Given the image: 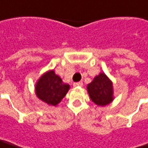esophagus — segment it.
Here are the masks:
<instances>
[{
  "instance_id": "obj_1",
  "label": "esophagus",
  "mask_w": 148,
  "mask_h": 148,
  "mask_svg": "<svg viewBox=\"0 0 148 148\" xmlns=\"http://www.w3.org/2000/svg\"><path fill=\"white\" fill-rule=\"evenodd\" d=\"M83 86V82L82 81H79V82H75L74 83V87H81Z\"/></svg>"
}]
</instances>
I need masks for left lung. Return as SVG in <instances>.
Wrapping results in <instances>:
<instances>
[{
    "label": "left lung",
    "mask_w": 148,
    "mask_h": 148,
    "mask_svg": "<svg viewBox=\"0 0 148 148\" xmlns=\"http://www.w3.org/2000/svg\"><path fill=\"white\" fill-rule=\"evenodd\" d=\"M90 99L97 105L105 106L113 100V85L104 74L95 77L87 86Z\"/></svg>",
    "instance_id": "8db88e82"
}]
</instances>
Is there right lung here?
<instances>
[{
	"mask_svg": "<svg viewBox=\"0 0 148 148\" xmlns=\"http://www.w3.org/2000/svg\"><path fill=\"white\" fill-rule=\"evenodd\" d=\"M69 86L63 84L59 76L50 71L40 77L36 85V95L43 101L56 106L64 97Z\"/></svg>",
	"mask_w": 148,
	"mask_h": 148,
	"instance_id": "1",
	"label": "right lung"
}]
</instances>
